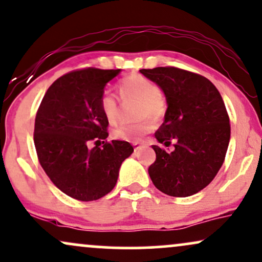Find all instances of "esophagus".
Here are the masks:
<instances>
[{
  "mask_svg": "<svg viewBox=\"0 0 262 262\" xmlns=\"http://www.w3.org/2000/svg\"><path fill=\"white\" fill-rule=\"evenodd\" d=\"M134 148H135V151H137V150H139V149L142 148V145L139 144V143H134Z\"/></svg>",
  "mask_w": 262,
  "mask_h": 262,
  "instance_id": "1",
  "label": "esophagus"
}]
</instances>
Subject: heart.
<instances>
[{
    "mask_svg": "<svg viewBox=\"0 0 262 262\" xmlns=\"http://www.w3.org/2000/svg\"><path fill=\"white\" fill-rule=\"evenodd\" d=\"M118 91L120 97L124 101L137 100L139 103L137 106L138 117H150L159 119L165 112V98L162 96L160 88L154 81L139 74L124 78L119 81ZM100 108L103 117L108 123L113 124L117 121L119 115V104L113 95L104 93L101 96ZM152 128L150 119L138 121L134 124L120 125L114 128L112 136L117 139L127 142H138L141 138Z\"/></svg>",
    "mask_w": 262,
    "mask_h": 262,
    "instance_id": "b5f03b06",
    "label": "heart"
}]
</instances>
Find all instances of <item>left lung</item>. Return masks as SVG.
I'll return each instance as SVG.
<instances>
[{"mask_svg":"<svg viewBox=\"0 0 262 262\" xmlns=\"http://www.w3.org/2000/svg\"><path fill=\"white\" fill-rule=\"evenodd\" d=\"M139 72L160 88L167 102L155 138L165 147L176 142L173 151L151 145L152 184L174 198L198 193L216 176L229 147L230 119L222 95L207 78L176 67Z\"/></svg>","mask_w":262,"mask_h":262,"instance_id":"8db88e82","label":"left lung"}]
</instances>
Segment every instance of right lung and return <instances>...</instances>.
<instances>
[{
    "instance_id": "1",
    "label": "right lung",
    "mask_w": 262,
    "mask_h": 262,
    "mask_svg": "<svg viewBox=\"0 0 262 262\" xmlns=\"http://www.w3.org/2000/svg\"><path fill=\"white\" fill-rule=\"evenodd\" d=\"M121 70L85 69L60 77L44 95L35 120L39 164L61 191L79 201H95L111 192L119 169L134 147L113 139L102 148L91 141L108 137L100 108L108 81Z\"/></svg>"
}]
</instances>
